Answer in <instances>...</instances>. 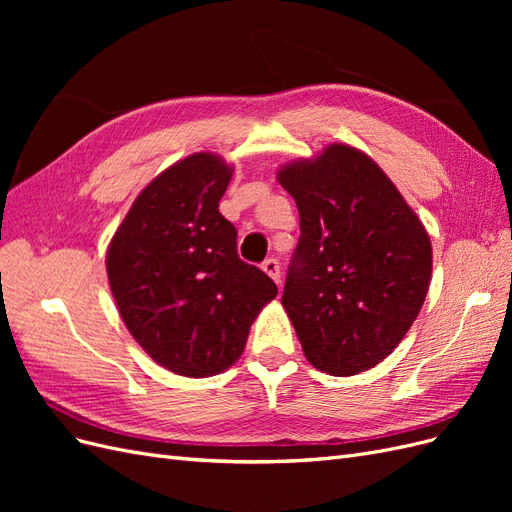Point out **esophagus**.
Masks as SVG:
<instances>
[{"mask_svg":"<svg viewBox=\"0 0 512 512\" xmlns=\"http://www.w3.org/2000/svg\"><path fill=\"white\" fill-rule=\"evenodd\" d=\"M262 271H265L275 284L282 282L280 280V262H277L275 258H267L265 262H262Z\"/></svg>","mask_w":512,"mask_h":512,"instance_id":"esophagus-1","label":"esophagus"}]
</instances>
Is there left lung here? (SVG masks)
<instances>
[{
  "mask_svg": "<svg viewBox=\"0 0 512 512\" xmlns=\"http://www.w3.org/2000/svg\"><path fill=\"white\" fill-rule=\"evenodd\" d=\"M294 198L301 237L282 305L307 361L354 376L406 337L431 282V241L367 153L333 143L277 170Z\"/></svg>",
  "mask_w": 512,
  "mask_h": 512,
  "instance_id": "8db88e82",
  "label": "left lung"
}]
</instances>
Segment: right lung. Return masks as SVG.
<instances>
[{"instance_id":"1","label":"right lung","mask_w":512,"mask_h":512,"mask_svg":"<svg viewBox=\"0 0 512 512\" xmlns=\"http://www.w3.org/2000/svg\"><path fill=\"white\" fill-rule=\"evenodd\" d=\"M232 168L192 153L136 196L106 252L113 299L158 365L207 378L239 361L258 312L275 299L267 273L237 254L220 213Z\"/></svg>"}]
</instances>
